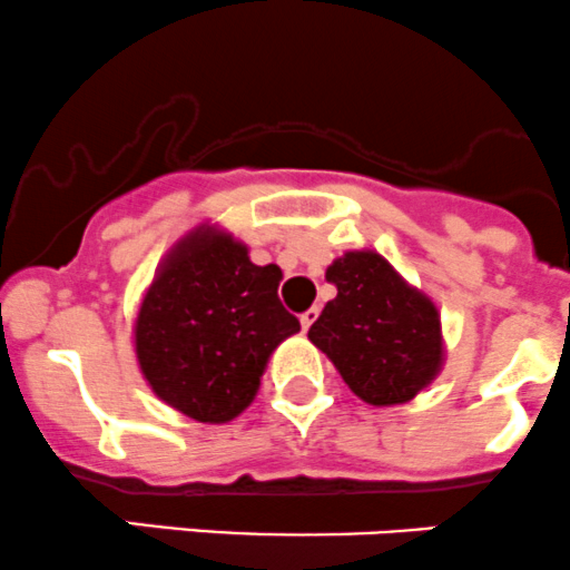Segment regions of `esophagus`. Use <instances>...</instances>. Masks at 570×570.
<instances>
[{
	"label": "esophagus",
	"mask_w": 570,
	"mask_h": 570,
	"mask_svg": "<svg viewBox=\"0 0 570 570\" xmlns=\"http://www.w3.org/2000/svg\"><path fill=\"white\" fill-rule=\"evenodd\" d=\"M315 318H318V307H309V309H304V313H302V318H298V321H302V330L307 332L309 326H313V321H315Z\"/></svg>",
	"instance_id": "esophagus-1"
}]
</instances>
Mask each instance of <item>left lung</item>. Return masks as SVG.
I'll list each match as a JSON object with an SVG mask.
<instances>
[{
	"instance_id": "1",
	"label": "left lung",
	"mask_w": 570,
	"mask_h": 570,
	"mask_svg": "<svg viewBox=\"0 0 570 570\" xmlns=\"http://www.w3.org/2000/svg\"><path fill=\"white\" fill-rule=\"evenodd\" d=\"M326 279L337 296L326 302L307 337L354 396L393 407L430 387L446 360L435 302L371 249L332 261Z\"/></svg>"
}]
</instances>
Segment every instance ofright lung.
<instances>
[{
    "label": "right lung",
    "mask_w": 570,
    "mask_h": 570,
    "mask_svg": "<svg viewBox=\"0 0 570 570\" xmlns=\"http://www.w3.org/2000/svg\"><path fill=\"white\" fill-rule=\"evenodd\" d=\"M279 266L199 224L171 246L140 298L132 341L155 396L202 424L238 419L261 391L268 357L298 318L277 296Z\"/></svg>",
    "instance_id": "obj_1"
}]
</instances>
